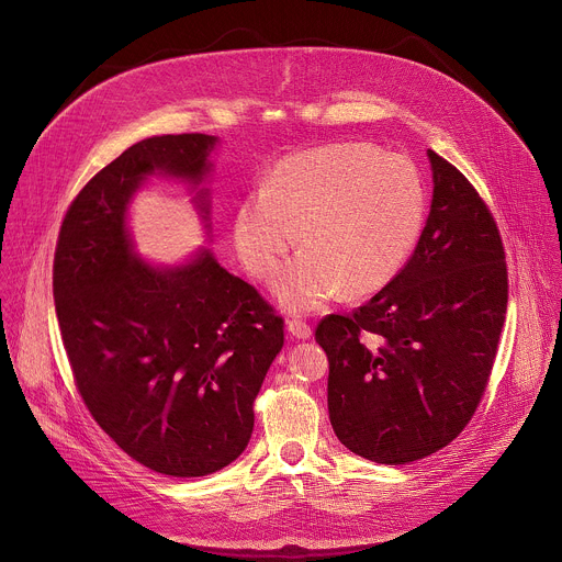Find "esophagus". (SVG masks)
I'll return each instance as SVG.
<instances>
[{
  "label": "esophagus",
  "mask_w": 562,
  "mask_h": 562,
  "mask_svg": "<svg viewBox=\"0 0 562 562\" xmlns=\"http://www.w3.org/2000/svg\"><path fill=\"white\" fill-rule=\"evenodd\" d=\"M286 331L293 336V338H300V340H308L311 338V334H313V329H311V325L308 323H304V319H289L286 323Z\"/></svg>",
  "instance_id": "1"
}]
</instances>
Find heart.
<instances>
[{
    "instance_id": "b5f03b06",
    "label": "heart",
    "mask_w": 562,
    "mask_h": 562,
    "mask_svg": "<svg viewBox=\"0 0 562 562\" xmlns=\"http://www.w3.org/2000/svg\"><path fill=\"white\" fill-rule=\"evenodd\" d=\"M427 215L420 173L409 157L362 142L289 155L262 191L235 209L233 239L247 271L271 282L297 243L306 249L278 280L291 311L340 295H371L409 262Z\"/></svg>"
}]
</instances>
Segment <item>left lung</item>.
<instances>
[{
    "label": "left lung",
    "instance_id": "obj_1",
    "mask_svg": "<svg viewBox=\"0 0 562 562\" xmlns=\"http://www.w3.org/2000/svg\"><path fill=\"white\" fill-rule=\"evenodd\" d=\"M434 200L414 256L347 315L319 319L338 440L380 464L447 447L469 425L494 369L507 313L496 220L471 182L427 150Z\"/></svg>",
    "mask_w": 562,
    "mask_h": 562
}]
</instances>
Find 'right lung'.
Instances as JSON below:
<instances>
[{
  "mask_svg": "<svg viewBox=\"0 0 562 562\" xmlns=\"http://www.w3.org/2000/svg\"><path fill=\"white\" fill-rule=\"evenodd\" d=\"M215 144V135L182 133L126 148L70 202L53 260L79 395L122 451L173 477L209 475L247 449L254 403L284 345V319L209 249L178 267L133 251V193L150 176L198 189ZM206 198V189L193 198L204 220Z\"/></svg>",
  "mask_w": 562,
  "mask_h": 562,
  "instance_id": "right-lung-1",
  "label": "right lung"
}]
</instances>
